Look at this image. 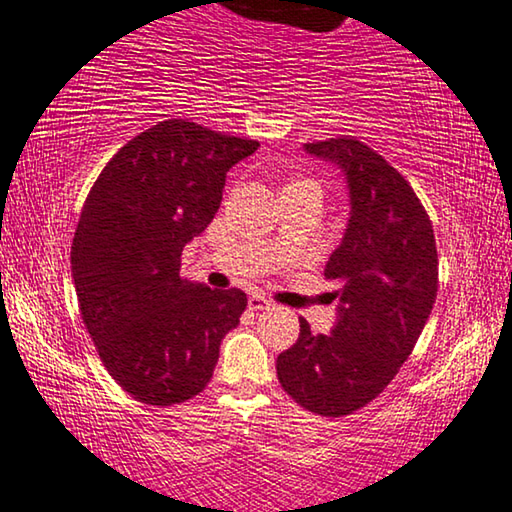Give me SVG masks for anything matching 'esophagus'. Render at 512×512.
I'll return each instance as SVG.
<instances>
[{"mask_svg": "<svg viewBox=\"0 0 512 512\" xmlns=\"http://www.w3.org/2000/svg\"><path fill=\"white\" fill-rule=\"evenodd\" d=\"M247 304H249L251 311H265V309H270V306H272V302L265 300L263 295H251Z\"/></svg>", "mask_w": 512, "mask_h": 512, "instance_id": "obj_1", "label": "esophagus"}]
</instances>
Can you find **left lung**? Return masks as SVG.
<instances>
[{
  "instance_id": "left-lung-1",
  "label": "left lung",
  "mask_w": 512,
  "mask_h": 512,
  "mask_svg": "<svg viewBox=\"0 0 512 512\" xmlns=\"http://www.w3.org/2000/svg\"><path fill=\"white\" fill-rule=\"evenodd\" d=\"M304 151L341 171L350 215L325 265L338 283L332 332L300 318L277 377L306 410L343 416L380 396L419 341L437 295L435 233L410 183L366 144L338 137Z\"/></svg>"
}]
</instances>
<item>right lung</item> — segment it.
Returning a JSON list of instances; mask_svg holds the SVG:
<instances>
[{
  "label": "right lung",
  "mask_w": 512,
  "mask_h": 512,
  "mask_svg": "<svg viewBox=\"0 0 512 512\" xmlns=\"http://www.w3.org/2000/svg\"><path fill=\"white\" fill-rule=\"evenodd\" d=\"M258 141L171 119L102 169L77 224L70 270L102 364L132 398L178 405L206 389L247 295L180 279L183 247L222 203L226 171Z\"/></svg>",
  "instance_id": "1"
}]
</instances>
